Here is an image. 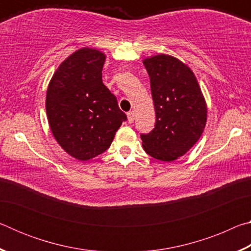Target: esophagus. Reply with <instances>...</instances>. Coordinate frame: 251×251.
<instances>
[{
    "label": "esophagus",
    "mask_w": 251,
    "mask_h": 251,
    "mask_svg": "<svg viewBox=\"0 0 251 251\" xmlns=\"http://www.w3.org/2000/svg\"><path fill=\"white\" fill-rule=\"evenodd\" d=\"M127 120H128V123H133L135 120V113L134 112L127 113Z\"/></svg>",
    "instance_id": "1"
}]
</instances>
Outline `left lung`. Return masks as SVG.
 <instances>
[{
  "instance_id": "left-lung-1",
  "label": "left lung",
  "mask_w": 251,
  "mask_h": 251,
  "mask_svg": "<svg viewBox=\"0 0 251 251\" xmlns=\"http://www.w3.org/2000/svg\"><path fill=\"white\" fill-rule=\"evenodd\" d=\"M151 78L155 128L142 134L148 155L163 161L184 156L201 138L207 105L194 72L179 59L158 54L143 61Z\"/></svg>"
}]
</instances>
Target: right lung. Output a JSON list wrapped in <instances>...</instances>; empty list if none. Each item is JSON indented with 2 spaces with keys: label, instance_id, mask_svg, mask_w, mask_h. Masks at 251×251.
Listing matches in <instances>:
<instances>
[{
  "label": "right lung",
  "instance_id": "1",
  "mask_svg": "<svg viewBox=\"0 0 251 251\" xmlns=\"http://www.w3.org/2000/svg\"><path fill=\"white\" fill-rule=\"evenodd\" d=\"M106 55L96 49L75 50L55 71L46 93L52 134L67 154L88 160L112 144L125 113L101 80Z\"/></svg>",
  "mask_w": 251,
  "mask_h": 251
}]
</instances>
